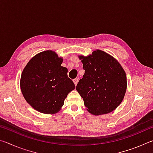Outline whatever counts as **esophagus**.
I'll return each instance as SVG.
<instances>
[{
	"label": "esophagus",
	"mask_w": 153,
	"mask_h": 153,
	"mask_svg": "<svg viewBox=\"0 0 153 153\" xmlns=\"http://www.w3.org/2000/svg\"><path fill=\"white\" fill-rule=\"evenodd\" d=\"M73 82H74V83L75 84V85H77V82H78V79H77V78H76V79H73Z\"/></svg>",
	"instance_id": "obj_1"
}]
</instances>
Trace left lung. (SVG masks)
I'll return each instance as SVG.
<instances>
[{
  "mask_svg": "<svg viewBox=\"0 0 153 153\" xmlns=\"http://www.w3.org/2000/svg\"><path fill=\"white\" fill-rule=\"evenodd\" d=\"M85 73L76 86L87 110L99 115L112 112L121 104L127 89L125 71L112 56L100 50L79 56Z\"/></svg>",
  "mask_w": 153,
  "mask_h": 153,
  "instance_id": "1",
  "label": "left lung"
}]
</instances>
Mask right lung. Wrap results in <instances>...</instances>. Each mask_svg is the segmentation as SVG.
Masks as SVG:
<instances>
[{
  "label": "right lung",
  "instance_id": "add662e5",
  "mask_svg": "<svg viewBox=\"0 0 153 153\" xmlns=\"http://www.w3.org/2000/svg\"><path fill=\"white\" fill-rule=\"evenodd\" d=\"M62 62L55 52L46 51L33 56L23 70L21 90L28 104L40 113L58 112L67 94L75 89Z\"/></svg>",
  "mask_w": 153,
  "mask_h": 153
}]
</instances>
